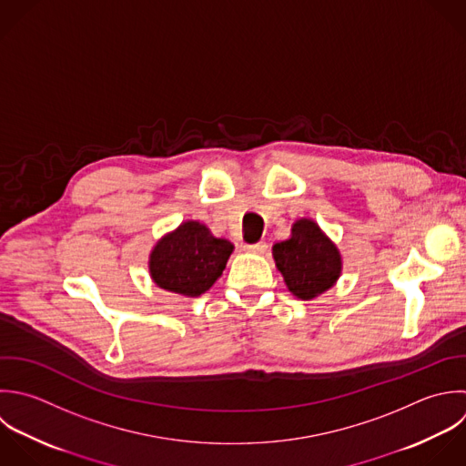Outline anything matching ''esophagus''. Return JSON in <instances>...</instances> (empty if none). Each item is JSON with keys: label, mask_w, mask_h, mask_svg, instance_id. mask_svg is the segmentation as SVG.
<instances>
[{"label": "esophagus", "mask_w": 466, "mask_h": 466, "mask_svg": "<svg viewBox=\"0 0 466 466\" xmlns=\"http://www.w3.org/2000/svg\"><path fill=\"white\" fill-rule=\"evenodd\" d=\"M243 248H245L247 252H252V254H265V252H267V243H265V241L247 243V245H243Z\"/></svg>", "instance_id": "1"}]
</instances>
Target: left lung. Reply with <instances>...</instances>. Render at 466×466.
Segmentation results:
<instances>
[{
    "instance_id": "obj_1",
    "label": "left lung",
    "mask_w": 466,
    "mask_h": 466,
    "mask_svg": "<svg viewBox=\"0 0 466 466\" xmlns=\"http://www.w3.org/2000/svg\"><path fill=\"white\" fill-rule=\"evenodd\" d=\"M276 267L289 290L299 299H312L329 290L341 272V258L319 227L310 219H298L289 239L272 247Z\"/></svg>"
}]
</instances>
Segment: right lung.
Instances as JSON below:
<instances>
[{"instance_id":"right-lung-1","label":"right lung","mask_w":466,"mask_h":466,"mask_svg":"<svg viewBox=\"0 0 466 466\" xmlns=\"http://www.w3.org/2000/svg\"><path fill=\"white\" fill-rule=\"evenodd\" d=\"M232 250L228 239L216 238L203 223L187 221L156 245L150 274L157 287L196 298L221 276Z\"/></svg>"}]
</instances>
